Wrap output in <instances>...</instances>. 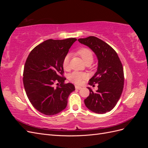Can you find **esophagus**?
I'll return each instance as SVG.
<instances>
[{
    "label": "esophagus",
    "instance_id": "esophagus-1",
    "mask_svg": "<svg viewBox=\"0 0 148 148\" xmlns=\"http://www.w3.org/2000/svg\"><path fill=\"white\" fill-rule=\"evenodd\" d=\"M75 88L77 89H82V87L79 86H77V85H75Z\"/></svg>",
    "mask_w": 148,
    "mask_h": 148
}]
</instances>
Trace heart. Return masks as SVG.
I'll return each instance as SVG.
<instances>
[{
	"label": "heart",
	"mask_w": 148,
	"mask_h": 148,
	"mask_svg": "<svg viewBox=\"0 0 148 148\" xmlns=\"http://www.w3.org/2000/svg\"><path fill=\"white\" fill-rule=\"evenodd\" d=\"M78 55L82 58V59L86 65L91 64L94 60V55L90 49L86 47H82L79 49L77 51ZM70 55L66 54L63 60L62 65L64 70H69L70 69ZM88 77L87 75L80 71H73V73L69 75V79L71 82L77 84H81L84 79Z\"/></svg>",
	"instance_id": "b5f03b06"
}]
</instances>
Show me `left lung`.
Wrapping results in <instances>:
<instances>
[{"label":"left lung","instance_id":"obj_1","mask_svg":"<svg viewBox=\"0 0 148 148\" xmlns=\"http://www.w3.org/2000/svg\"><path fill=\"white\" fill-rule=\"evenodd\" d=\"M78 41L90 48L98 59L97 71L89 79V84H98V89L85 99V106L97 114L110 112L117 104L124 84L123 68L117 52L102 40L95 36L80 38Z\"/></svg>","mask_w":148,"mask_h":148}]
</instances>
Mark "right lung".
Masks as SVG:
<instances>
[{"mask_svg": "<svg viewBox=\"0 0 148 148\" xmlns=\"http://www.w3.org/2000/svg\"><path fill=\"white\" fill-rule=\"evenodd\" d=\"M77 39H48L36 46L26 60L23 81L31 104L40 112L52 115L66 108L71 83H65L62 62ZM55 83L57 87H54Z\"/></svg>", "mask_w": 148, "mask_h": 148, "instance_id": "right-lung-1", "label": "right lung"}]
</instances>
